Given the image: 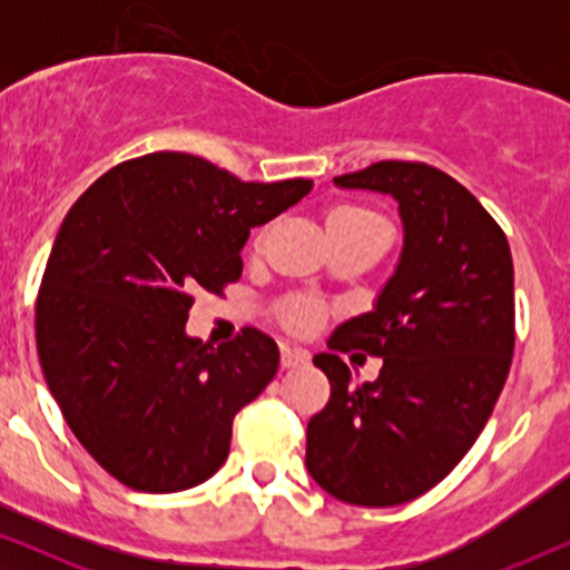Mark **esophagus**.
<instances>
[{"instance_id": "esophagus-1", "label": "esophagus", "mask_w": 570, "mask_h": 570, "mask_svg": "<svg viewBox=\"0 0 570 570\" xmlns=\"http://www.w3.org/2000/svg\"><path fill=\"white\" fill-rule=\"evenodd\" d=\"M279 363H283V368H303V365L308 363V353L301 347H291V345H283V355H279Z\"/></svg>"}]
</instances>
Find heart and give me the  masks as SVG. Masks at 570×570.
Returning a JSON list of instances; mask_svg holds the SVG:
<instances>
[{
    "instance_id": "heart-1",
    "label": "heart",
    "mask_w": 570,
    "mask_h": 570,
    "mask_svg": "<svg viewBox=\"0 0 570 570\" xmlns=\"http://www.w3.org/2000/svg\"><path fill=\"white\" fill-rule=\"evenodd\" d=\"M373 225H384V220L361 205L334 207L330 217H326V230H361L373 228ZM322 303L311 298H291L283 308H279V318H283L285 330H291L295 334L311 332L318 322H322Z\"/></svg>"
}]
</instances>
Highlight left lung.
I'll use <instances>...</instances> for the list:
<instances>
[{"label":"left lung","instance_id":"8db88e82","mask_svg":"<svg viewBox=\"0 0 570 570\" xmlns=\"http://www.w3.org/2000/svg\"><path fill=\"white\" fill-rule=\"evenodd\" d=\"M389 194L404 244L373 311L340 324L314 355L332 396L308 420V474L337 501L407 503L446 478L493 412L513 355L511 248L488 209L443 170L381 160L334 178ZM385 357L361 387L337 352Z\"/></svg>","mask_w":570,"mask_h":570}]
</instances>
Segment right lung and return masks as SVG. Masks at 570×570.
<instances>
[{"label":"right lung","instance_id":"obj_1","mask_svg":"<svg viewBox=\"0 0 570 570\" xmlns=\"http://www.w3.org/2000/svg\"><path fill=\"white\" fill-rule=\"evenodd\" d=\"M311 186L150 153L67 213L36 301L38 357L77 441L127 488L178 493L223 466L233 417L275 379L279 350L252 326L220 347L189 337L194 293L236 283L252 228Z\"/></svg>","mask_w":570,"mask_h":570}]
</instances>
